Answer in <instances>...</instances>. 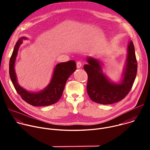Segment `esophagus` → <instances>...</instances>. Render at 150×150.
Listing matches in <instances>:
<instances>
[{
  "label": "esophagus",
  "instance_id": "34e87169",
  "mask_svg": "<svg viewBox=\"0 0 150 150\" xmlns=\"http://www.w3.org/2000/svg\"><path fill=\"white\" fill-rule=\"evenodd\" d=\"M82 67V63L81 62H76V67L77 68H80Z\"/></svg>",
  "mask_w": 150,
  "mask_h": 150
}]
</instances>
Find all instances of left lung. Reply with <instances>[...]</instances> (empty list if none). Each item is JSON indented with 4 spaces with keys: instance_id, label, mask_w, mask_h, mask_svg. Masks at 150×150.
Instances as JSON below:
<instances>
[{
    "instance_id": "1",
    "label": "left lung",
    "mask_w": 150,
    "mask_h": 150,
    "mask_svg": "<svg viewBox=\"0 0 150 150\" xmlns=\"http://www.w3.org/2000/svg\"><path fill=\"white\" fill-rule=\"evenodd\" d=\"M87 61L88 63L83 66V69L88 75L87 91L91 100L110 104L122 100L129 93L137 72V61L132 41L128 44L126 67L120 83L110 82L104 75L100 61L90 57Z\"/></svg>"
}]
</instances>
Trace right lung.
Returning a JSON list of instances; mask_svg holds the SVG:
<instances>
[{"instance_id":"1","label":"right lung","mask_w":150,"mask_h":150,"mask_svg":"<svg viewBox=\"0 0 150 150\" xmlns=\"http://www.w3.org/2000/svg\"><path fill=\"white\" fill-rule=\"evenodd\" d=\"M20 38L14 47L9 61V75L13 86L21 98L33 106H46L56 103L61 97L68 78L76 70L74 60L62 62L56 66L52 80L47 87L38 93H30L19 86L18 83L14 66L18 51L23 39Z\"/></svg>"}]
</instances>
